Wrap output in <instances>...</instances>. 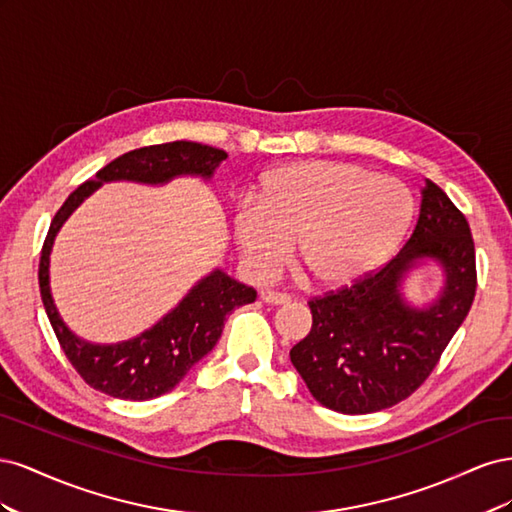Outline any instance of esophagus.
Instances as JSON below:
<instances>
[{
	"mask_svg": "<svg viewBox=\"0 0 512 512\" xmlns=\"http://www.w3.org/2000/svg\"><path fill=\"white\" fill-rule=\"evenodd\" d=\"M260 299L269 303V305H286L290 303V297L286 292H277V290H262L260 292Z\"/></svg>",
	"mask_w": 512,
	"mask_h": 512,
	"instance_id": "1",
	"label": "esophagus"
}]
</instances>
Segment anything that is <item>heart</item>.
<instances>
[{
	"label": "heart",
	"instance_id": "b5f03b06",
	"mask_svg": "<svg viewBox=\"0 0 512 512\" xmlns=\"http://www.w3.org/2000/svg\"><path fill=\"white\" fill-rule=\"evenodd\" d=\"M256 203L232 218L239 250L258 275L299 262L322 288H342L384 265L408 235L414 198L404 183L352 162H299L271 170Z\"/></svg>",
	"mask_w": 512,
	"mask_h": 512
}]
</instances>
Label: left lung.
<instances>
[{
  "instance_id": "1",
  "label": "left lung",
  "mask_w": 512,
  "mask_h": 512,
  "mask_svg": "<svg viewBox=\"0 0 512 512\" xmlns=\"http://www.w3.org/2000/svg\"><path fill=\"white\" fill-rule=\"evenodd\" d=\"M423 257L436 259L447 280L441 299L418 310L400 299L398 286ZM474 294L470 224L427 179L418 222L401 252L363 280L309 299L312 331L290 350V361L324 408L342 414L391 408L429 378Z\"/></svg>"
}]
</instances>
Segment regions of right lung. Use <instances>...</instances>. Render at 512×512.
<instances>
[{"instance_id":"obj_1","label":"right lung","mask_w":512,"mask_h":512,"mask_svg":"<svg viewBox=\"0 0 512 512\" xmlns=\"http://www.w3.org/2000/svg\"><path fill=\"white\" fill-rule=\"evenodd\" d=\"M222 160H226V151L192 141L134 149L100 168L94 179L81 183L55 213L40 254V297L61 350L91 389L130 401H145L173 391L192 365L218 344L224 320L232 309L256 301V290L235 282L222 271H213L149 331L123 344H87L59 318L51 297L49 254L57 230L83 198L104 181L164 183L177 175L211 177Z\"/></svg>"}]
</instances>
